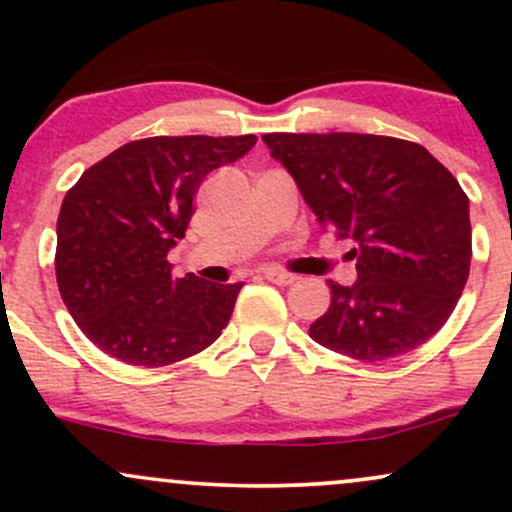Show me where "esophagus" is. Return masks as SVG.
Instances as JSON below:
<instances>
[{
  "mask_svg": "<svg viewBox=\"0 0 512 512\" xmlns=\"http://www.w3.org/2000/svg\"><path fill=\"white\" fill-rule=\"evenodd\" d=\"M264 279L272 281L276 286H291L293 281H296V276L289 274V272H281V269H264Z\"/></svg>",
  "mask_w": 512,
  "mask_h": 512,
  "instance_id": "esophagus-1",
  "label": "esophagus"
}]
</instances>
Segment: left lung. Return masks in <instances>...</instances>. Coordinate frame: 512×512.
<instances>
[{
	"label": "left lung",
	"mask_w": 512,
	"mask_h": 512,
	"mask_svg": "<svg viewBox=\"0 0 512 512\" xmlns=\"http://www.w3.org/2000/svg\"><path fill=\"white\" fill-rule=\"evenodd\" d=\"M320 226L351 240L356 284L330 281L310 325L325 349L385 361L431 339L460 301L472 260L469 199L421 144L378 134H264Z\"/></svg>",
	"instance_id": "8db88e82"
}]
</instances>
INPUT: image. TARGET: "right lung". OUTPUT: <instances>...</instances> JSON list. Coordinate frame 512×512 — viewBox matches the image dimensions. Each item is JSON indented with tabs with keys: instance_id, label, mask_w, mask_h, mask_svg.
Instances as JSON below:
<instances>
[{
	"instance_id": "add662e5",
	"label": "right lung",
	"mask_w": 512,
	"mask_h": 512,
	"mask_svg": "<svg viewBox=\"0 0 512 512\" xmlns=\"http://www.w3.org/2000/svg\"><path fill=\"white\" fill-rule=\"evenodd\" d=\"M240 137H149L84 170L57 216L55 274L81 332L129 366H170L219 339L243 284L175 279L192 199L214 168L255 146Z\"/></svg>"
}]
</instances>
